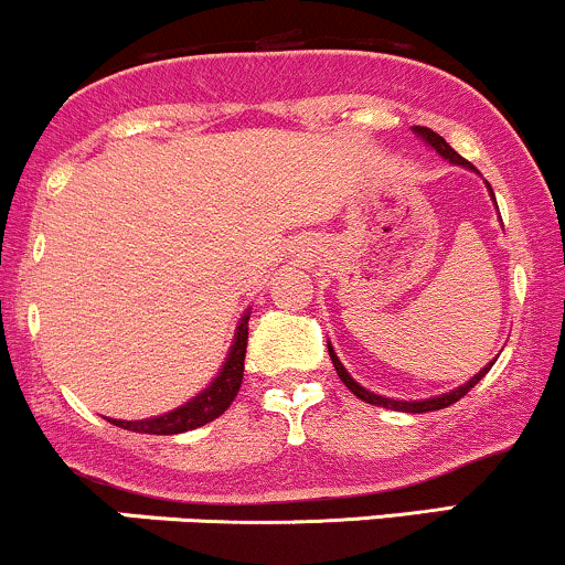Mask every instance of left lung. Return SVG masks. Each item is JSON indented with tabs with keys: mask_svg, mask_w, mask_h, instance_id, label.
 <instances>
[{
	"mask_svg": "<svg viewBox=\"0 0 565 565\" xmlns=\"http://www.w3.org/2000/svg\"><path fill=\"white\" fill-rule=\"evenodd\" d=\"M412 131H415V135L420 137L423 142L428 145V148H434L436 153H439L441 159H445V161L455 163V167H463V169H469V172H477V169H475V163H469V161L463 159V156H458V153H455V150L450 148V145L445 142V137H439V135H436V131L426 129V126H412ZM484 185H488V183H484ZM488 191H490V199H493V202H495V196H493V188L488 185ZM495 210H499V207H495ZM329 355H331V361H333V369H337L339 380H342L344 385H348L350 391H353L355 396L361 398V402H366V404H374V406H385V409H396V412H412V415H420V412L445 409V406H450V404H455V402H460V398H463L466 393H469L471 387H475L477 382L482 380L484 374L490 372V366H493V363H495V361H490L488 366H484V369H479V372L475 374V377H471L469 382H463V385H458V387H455V391H450V393H441V396H430V398H420V402H398V398H385V396H377V393H372V391H366V387H363V385H358V382H355L353 377H350V372H348V369L342 366V361H339L337 353H333L331 342H329Z\"/></svg>",
	"mask_w": 565,
	"mask_h": 565,
	"instance_id": "obj_1",
	"label": "left lung"
}]
</instances>
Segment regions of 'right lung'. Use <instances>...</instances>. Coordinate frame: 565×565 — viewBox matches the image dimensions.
Wrapping results in <instances>:
<instances>
[{
    "mask_svg": "<svg viewBox=\"0 0 565 565\" xmlns=\"http://www.w3.org/2000/svg\"><path fill=\"white\" fill-rule=\"evenodd\" d=\"M247 320H250V309H245V315L239 318V326L234 331V342L228 348L226 361H223L221 372L217 377L204 387L202 393L185 402L178 409L167 412V415L159 417H145V420H107L113 426L126 428V430H137V434H159V436H169V434H185V430L202 428L207 423L221 417L223 412L232 406V402L239 393L242 385V374H245V350H247Z\"/></svg>",
    "mask_w": 565,
    "mask_h": 565,
    "instance_id": "add662e5",
    "label": "right lung"
}]
</instances>
